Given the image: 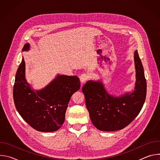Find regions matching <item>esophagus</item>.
Masks as SVG:
<instances>
[{"instance_id": "esophagus-1", "label": "esophagus", "mask_w": 160, "mask_h": 160, "mask_svg": "<svg viewBox=\"0 0 160 160\" xmlns=\"http://www.w3.org/2000/svg\"><path fill=\"white\" fill-rule=\"evenodd\" d=\"M88 78V75L87 74H85V73H83V74L80 75V81L81 82L82 85L84 84L86 82V81L87 80Z\"/></svg>"}]
</instances>
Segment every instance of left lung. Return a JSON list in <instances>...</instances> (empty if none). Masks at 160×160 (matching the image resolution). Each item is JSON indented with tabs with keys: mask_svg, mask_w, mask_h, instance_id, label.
I'll use <instances>...</instances> for the list:
<instances>
[{
	"mask_svg": "<svg viewBox=\"0 0 160 160\" xmlns=\"http://www.w3.org/2000/svg\"><path fill=\"white\" fill-rule=\"evenodd\" d=\"M135 87L118 96L109 94L101 80H88L82 87L91 121L99 130L117 131L139 115L146 99V80L138 51L134 52Z\"/></svg>",
	"mask_w": 160,
	"mask_h": 160,
	"instance_id": "8db88e82",
	"label": "left lung"
}]
</instances>
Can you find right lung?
<instances>
[{"instance_id":"add662e5","label":"right lung","mask_w":160,"mask_h":160,"mask_svg":"<svg viewBox=\"0 0 160 160\" xmlns=\"http://www.w3.org/2000/svg\"><path fill=\"white\" fill-rule=\"evenodd\" d=\"M30 49L27 43L22 51ZM80 88L77 76L58 74L45 87L35 90L25 78V62L22 58L15 77L14 102L21 117L32 128L39 132H54L63 124L70 98Z\"/></svg>"}]
</instances>
